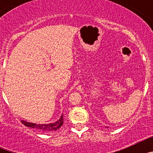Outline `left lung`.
Wrapping results in <instances>:
<instances>
[{"mask_svg":"<svg viewBox=\"0 0 153 153\" xmlns=\"http://www.w3.org/2000/svg\"><path fill=\"white\" fill-rule=\"evenodd\" d=\"M106 128H107V127H106Z\"/></svg>","mask_w":153,"mask_h":153,"instance_id":"1","label":"left lung"}]
</instances>
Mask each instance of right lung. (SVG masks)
<instances>
[{
  "label": "right lung",
  "instance_id": "add662e5",
  "mask_svg": "<svg viewBox=\"0 0 153 153\" xmlns=\"http://www.w3.org/2000/svg\"><path fill=\"white\" fill-rule=\"evenodd\" d=\"M21 123H22L24 126H26L33 128V129L42 131V132H53V131H56L58 129H60V127L62 126V125H63V115H61V117H60V119H59L57 121H56L55 123H51L48 124L32 123L27 122V121H24V120H21Z\"/></svg>",
  "mask_w": 153,
  "mask_h": 153
}]
</instances>
